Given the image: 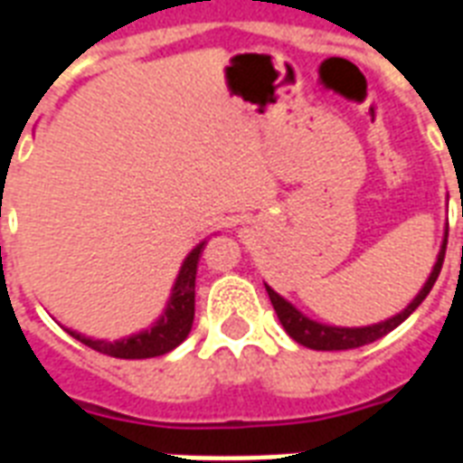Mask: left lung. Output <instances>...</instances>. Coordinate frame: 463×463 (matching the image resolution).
I'll return each instance as SVG.
<instances>
[{"label":"left lung","mask_w":463,"mask_h":463,"mask_svg":"<svg viewBox=\"0 0 463 463\" xmlns=\"http://www.w3.org/2000/svg\"><path fill=\"white\" fill-rule=\"evenodd\" d=\"M445 250H447V235L445 242H442V250L438 254V261L432 267L428 281L423 283V288L418 290V296L411 300L406 307L399 312V315H392L387 319L374 324H363V326H341V324H324L315 317L305 315L296 305L283 298V293L274 290L271 286H267V293L271 298V305H274L276 315L281 319L283 329L288 331L290 338H296L298 344L307 345V348H315V351H348V348H358V345L373 344L377 338H382L384 334H389L392 329H396L399 324L406 319V317L423 303L425 296L430 293L435 281H438L439 269H442V261H445Z\"/></svg>","instance_id":"obj_1"}]
</instances>
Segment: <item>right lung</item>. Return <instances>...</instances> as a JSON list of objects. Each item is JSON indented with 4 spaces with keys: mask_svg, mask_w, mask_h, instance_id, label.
<instances>
[{
    "mask_svg": "<svg viewBox=\"0 0 463 463\" xmlns=\"http://www.w3.org/2000/svg\"><path fill=\"white\" fill-rule=\"evenodd\" d=\"M206 240L192 247L187 254H182V260L173 267V271L165 276V288L158 293L154 303V312L144 322V329L129 331V334H112V331H100V336H90L83 331L69 329V334L79 338L89 348L112 358H156L163 353L173 351L175 345H180L187 338L192 322H194V281H196V264L202 257V250Z\"/></svg>",
    "mask_w": 463,
    "mask_h": 463,
    "instance_id": "right-lung-1",
    "label": "right lung"
}]
</instances>
